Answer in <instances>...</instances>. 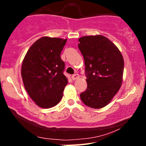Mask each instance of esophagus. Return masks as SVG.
<instances>
[{"mask_svg": "<svg viewBox=\"0 0 146 146\" xmlns=\"http://www.w3.org/2000/svg\"><path fill=\"white\" fill-rule=\"evenodd\" d=\"M79 78H80V75H79L78 74H74L71 76V78L73 80H77V79H78Z\"/></svg>", "mask_w": 146, "mask_h": 146, "instance_id": "34e87169", "label": "esophagus"}]
</instances>
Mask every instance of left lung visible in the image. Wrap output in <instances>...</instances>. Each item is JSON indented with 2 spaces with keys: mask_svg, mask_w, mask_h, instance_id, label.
Instances as JSON below:
<instances>
[{
  "mask_svg": "<svg viewBox=\"0 0 146 146\" xmlns=\"http://www.w3.org/2000/svg\"><path fill=\"white\" fill-rule=\"evenodd\" d=\"M78 40L87 78V88L80 98L87 106L102 108L108 104L121 86L123 56L109 39L101 35L83 36Z\"/></svg>",
  "mask_w": 146,
  "mask_h": 146,
  "instance_id": "1",
  "label": "left lung"
}]
</instances>
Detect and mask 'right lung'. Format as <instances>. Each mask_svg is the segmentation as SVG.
I'll return each mask as SVG.
<instances>
[{
  "label": "right lung",
  "mask_w": 146,
  "mask_h": 146,
  "mask_svg": "<svg viewBox=\"0 0 146 146\" xmlns=\"http://www.w3.org/2000/svg\"><path fill=\"white\" fill-rule=\"evenodd\" d=\"M66 39L42 37L29 48L22 64L21 75L27 92L43 108L60 102L68 80L64 75L65 64L60 58Z\"/></svg>",
  "instance_id": "right-lung-1"
}]
</instances>
